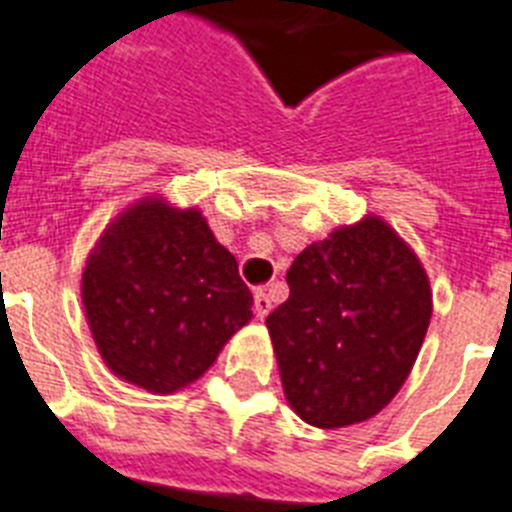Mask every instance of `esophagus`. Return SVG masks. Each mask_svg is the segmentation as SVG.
I'll return each instance as SVG.
<instances>
[{"label":"esophagus","instance_id":"esophagus-1","mask_svg":"<svg viewBox=\"0 0 512 512\" xmlns=\"http://www.w3.org/2000/svg\"><path fill=\"white\" fill-rule=\"evenodd\" d=\"M270 309H273V304H270V296L262 291V288H257V291H255V314H257V319L268 317Z\"/></svg>","mask_w":512,"mask_h":512}]
</instances>
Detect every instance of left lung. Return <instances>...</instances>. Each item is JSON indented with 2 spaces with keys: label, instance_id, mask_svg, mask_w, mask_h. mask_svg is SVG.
<instances>
[{
  "label": "left lung",
  "instance_id": "left-lung-1",
  "mask_svg": "<svg viewBox=\"0 0 512 512\" xmlns=\"http://www.w3.org/2000/svg\"><path fill=\"white\" fill-rule=\"evenodd\" d=\"M268 324L283 391L314 428H345L402 389L433 311L415 252L381 219L332 231L293 260Z\"/></svg>",
  "mask_w": 512,
  "mask_h": 512
}]
</instances>
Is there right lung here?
<instances>
[{
    "instance_id": "1",
    "label": "right lung",
    "mask_w": 512,
    "mask_h": 512,
    "mask_svg": "<svg viewBox=\"0 0 512 512\" xmlns=\"http://www.w3.org/2000/svg\"><path fill=\"white\" fill-rule=\"evenodd\" d=\"M82 301L110 371L157 394L203 376L252 319L234 255L201 213L162 201L110 224L84 268Z\"/></svg>"
}]
</instances>
